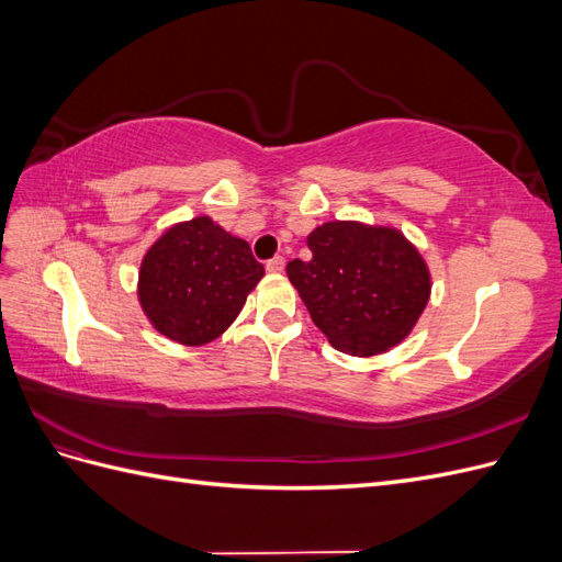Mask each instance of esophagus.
I'll return each instance as SVG.
<instances>
[{"label":"esophagus","instance_id":"1","mask_svg":"<svg viewBox=\"0 0 562 562\" xmlns=\"http://www.w3.org/2000/svg\"><path fill=\"white\" fill-rule=\"evenodd\" d=\"M283 267H285V260L281 258V255H277V258H271V260L267 262V271H269V274H281Z\"/></svg>","mask_w":562,"mask_h":562}]
</instances>
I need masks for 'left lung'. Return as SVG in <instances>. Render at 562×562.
I'll list each match as a JSON object with an SVG mask.
<instances>
[{
  "mask_svg": "<svg viewBox=\"0 0 562 562\" xmlns=\"http://www.w3.org/2000/svg\"><path fill=\"white\" fill-rule=\"evenodd\" d=\"M312 260L285 274L328 342L359 359L401 345L431 297V271L394 225L330 220L310 232Z\"/></svg>",
  "mask_w": 562,
  "mask_h": 562,
  "instance_id": "obj_1",
  "label": "left lung"
}]
</instances>
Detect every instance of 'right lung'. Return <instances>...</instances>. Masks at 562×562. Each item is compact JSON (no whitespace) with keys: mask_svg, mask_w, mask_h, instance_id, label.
Wrapping results in <instances>:
<instances>
[{"mask_svg":"<svg viewBox=\"0 0 562 562\" xmlns=\"http://www.w3.org/2000/svg\"><path fill=\"white\" fill-rule=\"evenodd\" d=\"M262 277L248 241L196 215L171 225L147 248L138 302L159 335L203 347L232 326Z\"/></svg>","mask_w":562,"mask_h":562,"instance_id":"right-lung-1","label":"right lung"}]
</instances>
